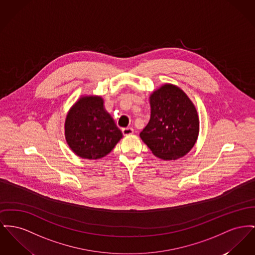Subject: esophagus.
Masks as SVG:
<instances>
[{
    "label": "esophagus",
    "instance_id": "34e87169",
    "mask_svg": "<svg viewBox=\"0 0 255 255\" xmlns=\"http://www.w3.org/2000/svg\"><path fill=\"white\" fill-rule=\"evenodd\" d=\"M133 133H134V130L132 128H124V129H122V135H124V136L132 135Z\"/></svg>",
    "mask_w": 255,
    "mask_h": 255
}]
</instances>
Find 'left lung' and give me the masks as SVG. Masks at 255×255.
I'll list each match as a JSON object with an SVG mask.
<instances>
[{
  "mask_svg": "<svg viewBox=\"0 0 255 255\" xmlns=\"http://www.w3.org/2000/svg\"><path fill=\"white\" fill-rule=\"evenodd\" d=\"M149 103V122L140 132V138L162 160L184 157L194 147L199 133V119L194 103L172 84H164L154 90Z\"/></svg>",
  "mask_w": 255,
  "mask_h": 255,
  "instance_id": "obj_1",
  "label": "left lung"
}]
</instances>
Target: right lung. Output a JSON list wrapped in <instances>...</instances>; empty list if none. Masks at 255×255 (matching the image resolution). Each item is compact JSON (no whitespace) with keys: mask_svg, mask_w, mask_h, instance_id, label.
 <instances>
[{"mask_svg":"<svg viewBox=\"0 0 255 255\" xmlns=\"http://www.w3.org/2000/svg\"><path fill=\"white\" fill-rule=\"evenodd\" d=\"M64 135L77 156L97 160L115 148L122 133L106 112L101 96L83 95L67 113Z\"/></svg>","mask_w":255,"mask_h":255,"instance_id":"obj_1","label":"right lung"}]
</instances>
